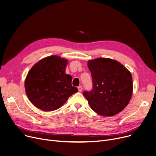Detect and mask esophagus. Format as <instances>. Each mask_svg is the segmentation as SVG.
Instances as JSON below:
<instances>
[{
    "label": "esophagus",
    "instance_id": "34e87169",
    "mask_svg": "<svg viewBox=\"0 0 156 156\" xmlns=\"http://www.w3.org/2000/svg\"><path fill=\"white\" fill-rule=\"evenodd\" d=\"M78 90H79V92H82V87L81 86H79L78 87Z\"/></svg>",
    "mask_w": 156,
    "mask_h": 156
}]
</instances>
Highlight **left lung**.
Here are the masks:
<instances>
[{
  "mask_svg": "<svg viewBox=\"0 0 156 156\" xmlns=\"http://www.w3.org/2000/svg\"><path fill=\"white\" fill-rule=\"evenodd\" d=\"M92 79V89L84 91L83 96L91 109L103 116H112L122 111L133 94V78L121 63L108 58L88 62Z\"/></svg>",
  "mask_w": 156,
  "mask_h": 156,
  "instance_id": "left-lung-1",
  "label": "left lung"
}]
</instances>
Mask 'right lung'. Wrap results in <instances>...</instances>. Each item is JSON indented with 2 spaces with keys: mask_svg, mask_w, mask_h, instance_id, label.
I'll return each instance as SVG.
<instances>
[{
  "mask_svg": "<svg viewBox=\"0 0 156 156\" xmlns=\"http://www.w3.org/2000/svg\"><path fill=\"white\" fill-rule=\"evenodd\" d=\"M67 61L56 55L47 57L29 72L25 81L26 92L30 101L44 111L61 107L78 91L72 86L71 76L66 74Z\"/></svg>",
  "mask_w": 156,
  "mask_h": 156,
  "instance_id": "add662e5",
  "label": "right lung"
}]
</instances>
